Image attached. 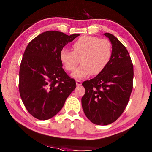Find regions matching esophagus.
Instances as JSON below:
<instances>
[{
  "label": "esophagus",
  "instance_id": "esophagus-1",
  "mask_svg": "<svg viewBox=\"0 0 152 152\" xmlns=\"http://www.w3.org/2000/svg\"><path fill=\"white\" fill-rule=\"evenodd\" d=\"M76 86H80L82 85V82L80 81V80H76Z\"/></svg>",
  "mask_w": 152,
  "mask_h": 152
}]
</instances>
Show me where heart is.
<instances>
[{
  "mask_svg": "<svg viewBox=\"0 0 152 152\" xmlns=\"http://www.w3.org/2000/svg\"><path fill=\"white\" fill-rule=\"evenodd\" d=\"M73 51L63 48L60 60L66 70L72 71L74 78L82 79L90 74L98 75L105 69L112 56V45L109 40L96 37L83 35L72 44Z\"/></svg>",
  "mask_w": 152,
  "mask_h": 152,
  "instance_id": "heart-1",
  "label": "heart"
}]
</instances>
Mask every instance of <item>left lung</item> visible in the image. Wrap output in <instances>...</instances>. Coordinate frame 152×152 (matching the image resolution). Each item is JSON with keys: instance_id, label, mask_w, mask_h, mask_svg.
I'll list each match as a JSON object with an SVG mask.
<instances>
[{"instance_id": "8db88e82", "label": "left lung", "mask_w": 152, "mask_h": 152, "mask_svg": "<svg viewBox=\"0 0 152 152\" xmlns=\"http://www.w3.org/2000/svg\"><path fill=\"white\" fill-rule=\"evenodd\" d=\"M112 45L108 65L94 78L83 82V110L93 124L106 125L117 120L128 104L133 89V65L125 46L110 33H104Z\"/></svg>"}]
</instances>
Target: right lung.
<instances>
[{
    "mask_svg": "<svg viewBox=\"0 0 152 152\" xmlns=\"http://www.w3.org/2000/svg\"><path fill=\"white\" fill-rule=\"evenodd\" d=\"M50 31L28 43L19 69V89L29 114L40 120L56 115L76 88V81L62 68L60 51L79 36Z\"/></svg>",
    "mask_w": 152,
    "mask_h": 152,
    "instance_id": "add662e5",
    "label": "right lung"
}]
</instances>
